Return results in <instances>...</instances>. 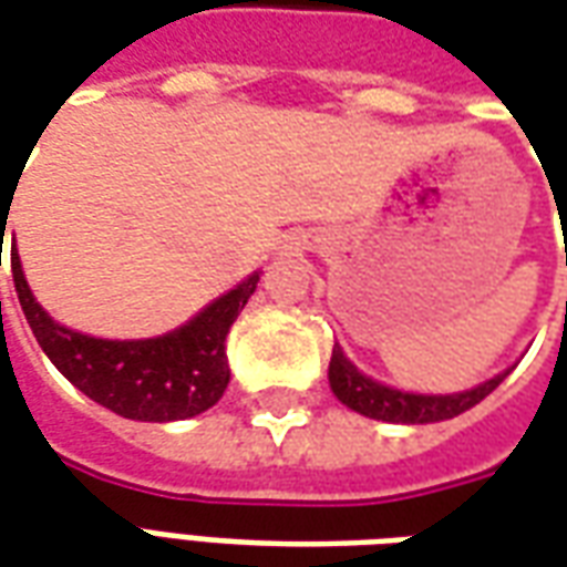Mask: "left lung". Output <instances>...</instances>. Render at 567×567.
Segmentation results:
<instances>
[{"label":"left lung","instance_id":"left-lung-1","mask_svg":"<svg viewBox=\"0 0 567 567\" xmlns=\"http://www.w3.org/2000/svg\"><path fill=\"white\" fill-rule=\"evenodd\" d=\"M507 373H498L495 380L476 385L471 392L462 394H410L380 385V382L368 380L364 373H358L355 364H349L340 346H333L331 368H328V380H331L333 394L343 401L349 410H355L361 416L382 419V422H404V425H425V422H443L471 410L480 404L486 394H492L501 385Z\"/></svg>","mask_w":567,"mask_h":567}]
</instances>
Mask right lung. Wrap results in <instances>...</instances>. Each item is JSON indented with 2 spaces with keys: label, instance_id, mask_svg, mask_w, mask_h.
Masks as SVG:
<instances>
[{
  "label": "right lung",
  "instance_id": "add662e5",
  "mask_svg": "<svg viewBox=\"0 0 567 567\" xmlns=\"http://www.w3.org/2000/svg\"><path fill=\"white\" fill-rule=\"evenodd\" d=\"M11 276L20 309L30 321L35 340L54 368L79 392L124 419L175 422L190 419L218 404L230 382L224 340L227 331L255 295L258 272L212 307L187 321L185 328L157 340H96L69 331L44 312L20 270L18 251H11Z\"/></svg>",
  "mask_w": 567,
  "mask_h": 567
}]
</instances>
